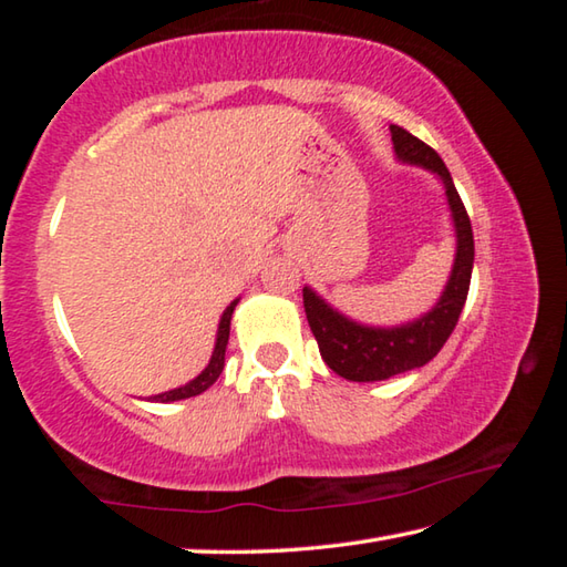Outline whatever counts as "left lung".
I'll list each match as a JSON object with an SVG mask.
<instances>
[{
    "instance_id": "8db88e82",
    "label": "left lung",
    "mask_w": 567,
    "mask_h": 567,
    "mask_svg": "<svg viewBox=\"0 0 567 567\" xmlns=\"http://www.w3.org/2000/svg\"><path fill=\"white\" fill-rule=\"evenodd\" d=\"M392 150L402 165L422 167L443 182L445 199L455 229V260L447 282L440 292L437 302L422 312L420 318L380 328V324H364L342 315L338 307L312 290L310 285L302 287L305 315L310 322L315 340L320 344L322 360L332 372L350 382H378L400 375V372L417 370L427 364L447 342L450 332L455 330L460 312H463L470 275H473L475 243L473 227L460 199L455 182L450 177L445 162L440 159L433 147L417 140L408 130L390 124Z\"/></svg>"
}]
</instances>
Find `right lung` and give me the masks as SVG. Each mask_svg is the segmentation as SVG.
<instances>
[{"label": "right lung", "instance_id": "add662e5", "mask_svg": "<svg viewBox=\"0 0 567 567\" xmlns=\"http://www.w3.org/2000/svg\"><path fill=\"white\" fill-rule=\"evenodd\" d=\"M237 302H239V297L227 305V310L223 312V318H219L217 338H215V350H213V358H209V362H207V368L199 372L195 380L185 382V385L172 388L167 392H159V395H152L150 402L187 400V398H195V395H199V392H205L207 388L215 385L217 378L223 375V370H225V350H227V340H229V322H233V312H235Z\"/></svg>", "mask_w": 567, "mask_h": 567}]
</instances>
